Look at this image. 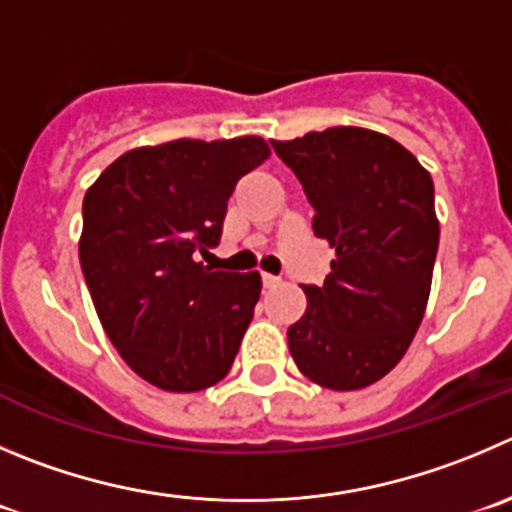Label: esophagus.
Masks as SVG:
<instances>
[{
	"instance_id": "obj_1",
	"label": "esophagus",
	"mask_w": 512,
	"mask_h": 512,
	"mask_svg": "<svg viewBox=\"0 0 512 512\" xmlns=\"http://www.w3.org/2000/svg\"><path fill=\"white\" fill-rule=\"evenodd\" d=\"M261 281H264V289H274V286H279V276L261 274Z\"/></svg>"
}]
</instances>
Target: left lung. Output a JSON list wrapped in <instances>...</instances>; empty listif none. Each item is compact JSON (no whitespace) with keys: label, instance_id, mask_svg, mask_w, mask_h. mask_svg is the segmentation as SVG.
<instances>
[{"label":"left lung","instance_id":"1","mask_svg":"<svg viewBox=\"0 0 512 512\" xmlns=\"http://www.w3.org/2000/svg\"><path fill=\"white\" fill-rule=\"evenodd\" d=\"M337 251L324 284L301 286L306 311L289 352L311 382L362 389L405 357L430 296L440 223L435 186L415 155L382 133L329 128L271 140Z\"/></svg>","mask_w":512,"mask_h":512}]
</instances>
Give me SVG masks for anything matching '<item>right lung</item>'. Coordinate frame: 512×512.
Listing matches in <instances>:
<instances>
[{"label":"right lung","instance_id":"add662e5","mask_svg":"<svg viewBox=\"0 0 512 512\" xmlns=\"http://www.w3.org/2000/svg\"><path fill=\"white\" fill-rule=\"evenodd\" d=\"M269 158L256 135L173 140L120 155L82 201L80 264L120 357L165 392L221 382L261 294L256 271L198 264L238 180Z\"/></svg>","mask_w":512,"mask_h":512}]
</instances>
